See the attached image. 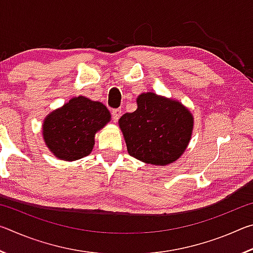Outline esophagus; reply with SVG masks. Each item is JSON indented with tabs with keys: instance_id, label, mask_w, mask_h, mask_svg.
<instances>
[{
	"instance_id": "esophagus-1",
	"label": "esophagus",
	"mask_w": 253,
	"mask_h": 253,
	"mask_svg": "<svg viewBox=\"0 0 253 253\" xmlns=\"http://www.w3.org/2000/svg\"><path fill=\"white\" fill-rule=\"evenodd\" d=\"M122 115V109L121 108H116V109H113V111H111V118H113V121L116 123L118 122L119 117H121Z\"/></svg>"
}]
</instances>
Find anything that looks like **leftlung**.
<instances>
[{
  "label": "left lung",
  "mask_w": 253,
  "mask_h": 253,
  "mask_svg": "<svg viewBox=\"0 0 253 253\" xmlns=\"http://www.w3.org/2000/svg\"><path fill=\"white\" fill-rule=\"evenodd\" d=\"M127 151L154 165L169 164L182 155L191 139L193 117L178 101L153 92L137 98V109L119 119Z\"/></svg>",
  "instance_id": "left-lung-1"
}]
</instances>
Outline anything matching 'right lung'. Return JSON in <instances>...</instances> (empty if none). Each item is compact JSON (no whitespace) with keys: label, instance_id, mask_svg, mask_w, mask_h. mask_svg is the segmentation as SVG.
I'll use <instances>...</instances> for the list:
<instances>
[{"label":"right lung","instance_id":"add662e5","mask_svg":"<svg viewBox=\"0 0 253 253\" xmlns=\"http://www.w3.org/2000/svg\"><path fill=\"white\" fill-rule=\"evenodd\" d=\"M109 121V111L101 102L83 96L72 98L45 118L44 142L60 160H79L90 154L96 131Z\"/></svg>","mask_w":253,"mask_h":253}]
</instances>
